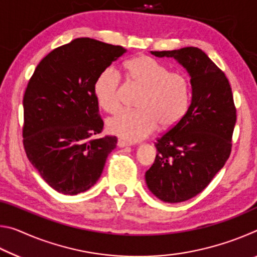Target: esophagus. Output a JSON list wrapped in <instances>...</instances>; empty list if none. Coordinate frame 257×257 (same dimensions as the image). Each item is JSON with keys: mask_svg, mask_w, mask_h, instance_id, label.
<instances>
[{"mask_svg": "<svg viewBox=\"0 0 257 257\" xmlns=\"http://www.w3.org/2000/svg\"><path fill=\"white\" fill-rule=\"evenodd\" d=\"M118 146L119 147H127V146H132V144H130V143H128V142H125V141H122V139H119Z\"/></svg>", "mask_w": 257, "mask_h": 257, "instance_id": "34e87169", "label": "esophagus"}]
</instances>
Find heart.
<instances>
[{
  "label": "heart",
  "mask_w": 257,
  "mask_h": 257,
  "mask_svg": "<svg viewBox=\"0 0 257 257\" xmlns=\"http://www.w3.org/2000/svg\"><path fill=\"white\" fill-rule=\"evenodd\" d=\"M134 84L144 88L138 107L121 110L107 120V130L123 141L138 142L154 133L158 125L175 127L187 112L190 82L185 73L170 71L164 63L141 55L125 64ZM95 96L103 110L114 112L121 104V77L113 68L103 70L95 81Z\"/></svg>",
  "instance_id": "b5f03b06"
}]
</instances>
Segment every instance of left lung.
<instances>
[{"mask_svg":"<svg viewBox=\"0 0 257 257\" xmlns=\"http://www.w3.org/2000/svg\"><path fill=\"white\" fill-rule=\"evenodd\" d=\"M173 58L190 76L191 103L186 114L155 143L156 156L146 185L165 203H180L206 188L231 152L236 107L224 72L198 47L152 51Z\"/></svg>","mask_w":257,"mask_h":257,"instance_id":"obj_1","label":"left lung"}]
</instances>
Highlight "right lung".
<instances>
[{"instance_id": "add662e5", "label": "right lung", "mask_w": 257, "mask_h": 257, "mask_svg": "<svg viewBox=\"0 0 257 257\" xmlns=\"http://www.w3.org/2000/svg\"><path fill=\"white\" fill-rule=\"evenodd\" d=\"M127 50L93 38H76L47 54L24 95V147L47 185L64 195L93 187L102 175L115 136L95 137L103 120L94 86Z\"/></svg>"}]
</instances>
